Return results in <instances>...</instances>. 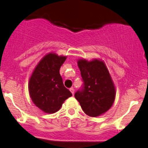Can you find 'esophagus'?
I'll return each instance as SVG.
<instances>
[{
	"label": "esophagus",
	"mask_w": 148,
	"mask_h": 148,
	"mask_svg": "<svg viewBox=\"0 0 148 148\" xmlns=\"http://www.w3.org/2000/svg\"><path fill=\"white\" fill-rule=\"evenodd\" d=\"M69 90H70V92H71L72 93V95H74V89L73 88H69Z\"/></svg>",
	"instance_id": "1"
}]
</instances>
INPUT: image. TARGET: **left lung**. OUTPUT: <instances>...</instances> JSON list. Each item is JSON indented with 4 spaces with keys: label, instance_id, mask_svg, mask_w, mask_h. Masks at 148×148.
<instances>
[{
    "label": "left lung",
    "instance_id": "1",
    "mask_svg": "<svg viewBox=\"0 0 148 148\" xmlns=\"http://www.w3.org/2000/svg\"><path fill=\"white\" fill-rule=\"evenodd\" d=\"M78 66L84 84L74 97L86 114L99 116L111 108L115 100V89L109 72L104 62L97 59L90 62L81 59Z\"/></svg>",
    "mask_w": 148,
    "mask_h": 148
}]
</instances>
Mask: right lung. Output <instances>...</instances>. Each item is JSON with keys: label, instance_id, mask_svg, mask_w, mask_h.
<instances>
[{"label": "right lung", "instance_id": "1", "mask_svg": "<svg viewBox=\"0 0 148 148\" xmlns=\"http://www.w3.org/2000/svg\"><path fill=\"white\" fill-rule=\"evenodd\" d=\"M66 58L52 53L47 54L37 64L30 79V98L45 113H54L59 111L64 101L72 95L64 86L59 72Z\"/></svg>", "mask_w": 148, "mask_h": 148}]
</instances>
